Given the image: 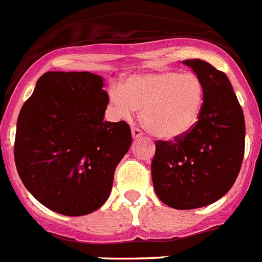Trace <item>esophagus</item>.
<instances>
[{
	"label": "esophagus",
	"instance_id": "1",
	"mask_svg": "<svg viewBox=\"0 0 262 262\" xmlns=\"http://www.w3.org/2000/svg\"><path fill=\"white\" fill-rule=\"evenodd\" d=\"M143 133H142V129L136 128V127H133V138L134 139H138V138H142Z\"/></svg>",
	"mask_w": 262,
	"mask_h": 262
}]
</instances>
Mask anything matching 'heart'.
I'll return each instance as SVG.
<instances>
[{
	"label": "heart",
	"instance_id": "b5f03b06",
	"mask_svg": "<svg viewBox=\"0 0 262 262\" xmlns=\"http://www.w3.org/2000/svg\"><path fill=\"white\" fill-rule=\"evenodd\" d=\"M110 103L122 116L140 111L144 128L161 139H175L195 127L204 110L205 87L194 73L152 71L127 77L110 91Z\"/></svg>",
	"mask_w": 262,
	"mask_h": 262
}]
</instances>
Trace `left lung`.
I'll use <instances>...</instances> for the list:
<instances>
[{
    "label": "left lung",
    "instance_id": "8db88e82",
    "mask_svg": "<svg viewBox=\"0 0 262 262\" xmlns=\"http://www.w3.org/2000/svg\"><path fill=\"white\" fill-rule=\"evenodd\" d=\"M183 64L204 83V110L191 131L155 142L151 177L163 204L189 210L213 204L234 185L245 151V119L224 72L200 58Z\"/></svg>",
    "mask_w": 262,
    "mask_h": 262
}]
</instances>
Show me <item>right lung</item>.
Instances as JSON below:
<instances>
[{
	"label": "right lung",
	"mask_w": 262,
	"mask_h": 262,
	"mask_svg": "<svg viewBox=\"0 0 262 262\" xmlns=\"http://www.w3.org/2000/svg\"><path fill=\"white\" fill-rule=\"evenodd\" d=\"M91 72H47L17 119V172L36 200L69 217L103 206L133 136L105 122L108 94Z\"/></svg>",
	"instance_id": "obj_1"
}]
</instances>
